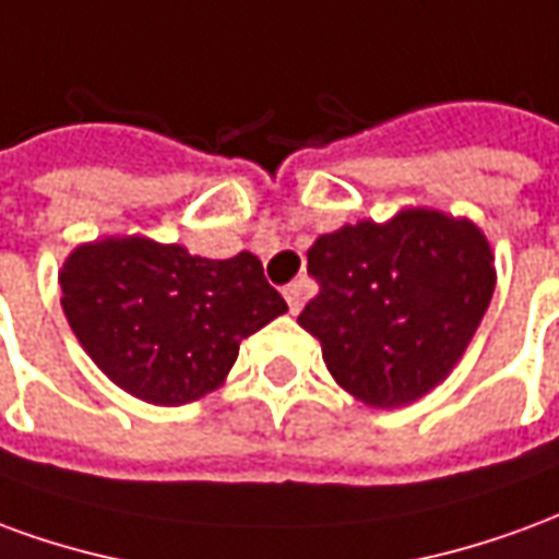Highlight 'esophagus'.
Listing matches in <instances>:
<instances>
[{"label":"esophagus","mask_w":559,"mask_h":559,"mask_svg":"<svg viewBox=\"0 0 559 559\" xmlns=\"http://www.w3.org/2000/svg\"><path fill=\"white\" fill-rule=\"evenodd\" d=\"M284 299L290 305L293 314H299V308H302V299H305V281H293L284 287Z\"/></svg>","instance_id":"1"}]
</instances>
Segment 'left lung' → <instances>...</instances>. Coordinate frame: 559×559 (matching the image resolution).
Wrapping results in <instances>:
<instances>
[{
  "label": "left lung",
  "instance_id": "8db88e82",
  "mask_svg": "<svg viewBox=\"0 0 559 559\" xmlns=\"http://www.w3.org/2000/svg\"><path fill=\"white\" fill-rule=\"evenodd\" d=\"M320 284L299 314L329 374L368 407H404L443 383L493 296L491 245L467 218L401 209L308 248Z\"/></svg>",
  "mask_w": 559,
  "mask_h": 559
}]
</instances>
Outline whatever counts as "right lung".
<instances>
[{
	"instance_id": "right-lung-1",
	"label": "right lung",
	"mask_w": 559,
	"mask_h": 559,
	"mask_svg": "<svg viewBox=\"0 0 559 559\" xmlns=\"http://www.w3.org/2000/svg\"><path fill=\"white\" fill-rule=\"evenodd\" d=\"M59 284L68 326L92 362L158 407L218 389L239 344L287 311L251 251L209 260L146 236L78 245Z\"/></svg>"
}]
</instances>
